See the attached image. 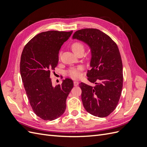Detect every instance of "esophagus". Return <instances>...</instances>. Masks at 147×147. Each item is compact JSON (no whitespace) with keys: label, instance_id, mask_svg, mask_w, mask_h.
I'll list each match as a JSON object with an SVG mask.
<instances>
[{"label":"esophagus","instance_id":"34e87169","mask_svg":"<svg viewBox=\"0 0 147 147\" xmlns=\"http://www.w3.org/2000/svg\"><path fill=\"white\" fill-rule=\"evenodd\" d=\"M74 84L75 86H78V82H77V81H74Z\"/></svg>","mask_w":147,"mask_h":147}]
</instances>
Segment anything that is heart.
Listing matches in <instances>:
<instances>
[{"mask_svg":"<svg viewBox=\"0 0 147 147\" xmlns=\"http://www.w3.org/2000/svg\"><path fill=\"white\" fill-rule=\"evenodd\" d=\"M71 48H72V51L75 53H77L80 51L83 50L84 51V46L83 44L79 42H75L72 43V45H71ZM82 70L81 67H78V68H71L69 69L67 72L68 75L70 77L72 78H78L80 75V70Z\"/></svg>","mask_w":147,"mask_h":147,"instance_id":"1","label":"heart"}]
</instances>
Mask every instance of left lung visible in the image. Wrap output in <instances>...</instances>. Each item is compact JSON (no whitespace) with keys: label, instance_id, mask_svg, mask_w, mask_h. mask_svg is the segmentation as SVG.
I'll return each instance as SVG.
<instances>
[{"label":"left lung","instance_id":"left-lung-1","mask_svg":"<svg viewBox=\"0 0 147 147\" xmlns=\"http://www.w3.org/2000/svg\"><path fill=\"white\" fill-rule=\"evenodd\" d=\"M86 43L91 52L88 80L94 86L80 83L82 100L88 113L106 117L116 109L123 88V64L118 46L109 35L97 29L78 30L73 35Z\"/></svg>","mask_w":147,"mask_h":147}]
</instances>
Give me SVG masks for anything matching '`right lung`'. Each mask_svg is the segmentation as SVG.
I'll return each instance as SVG.
<instances>
[{"instance_id":"add662e5","label":"right lung","mask_w":147,"mask_h":147,"mask_svg":"<svg viewBox=\"0 0 147 147\" xmlns=\"http://www.w3.org/2000/svg\"><path fill=\"white\" fill-rule=\"evenodd\" d=\"M72 32H41L26 44L22 52L20 73L26 94L34 113L45 121H52L64 113L67 97L74 87L70 78L54 87L50 78L58 63L61 47Z\"/></svg>"}]
</instances>
